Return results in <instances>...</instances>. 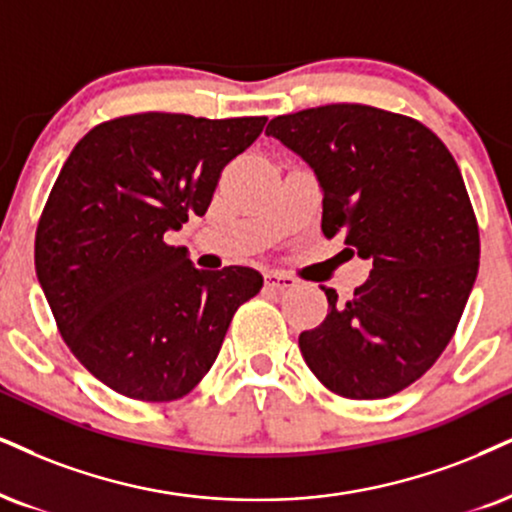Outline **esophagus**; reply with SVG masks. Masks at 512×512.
I'll list each match as a JSON object with an SVG mask.
<instances>
[{
    "mask_svg": "<svg viewBox=\"0 0 512 512\" xmlns=\"http://www.w3.org/2000/svg\"><path fill=\"white\" fill-rule=\"evenodd\" d=\"M266 285L270 289H277V292H285V289L296 287V280L287 273H268L266 275Z\"/></svg>",
    "mask_w": 512,
    "mask_h": 512,
    "instance_id": "34e87169",
    "label": "esophagus"
}]
</instances>
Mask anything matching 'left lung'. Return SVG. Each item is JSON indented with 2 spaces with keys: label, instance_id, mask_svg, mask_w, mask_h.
<instances>
[{
  "label": "left lung",
  "instance_id": "1",
  "mask_svg": "<svg viewBox=\"0 0 512 512\" xmlns=\"http://www.w3.org/2000/svg\"><path fill=\"white\" fill-rule=\"evenodd\" d=\"M266 135L323 187V235L372 258L349 301L323 287L327 318L301 332L313 375L353 401L399 394L456 334L479 270V227L451 151L420 121L365 104L277 116Z\"/></svg>",
  "mask_w": 512,
  "mask_h": 512
}]
</instances>
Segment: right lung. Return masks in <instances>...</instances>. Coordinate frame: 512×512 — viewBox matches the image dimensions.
Instances as JSON below:
<instances>
[{"mask_svg": "<svg viewBox=\"0 0 512 512\" xmlns=\"http://www.w3.org/2000/svg\"><path fill=\"white\" fill-rule=\"evenodd\" d=\"M266 121L132 113L94 125L63 163L37 223V280L73 356L121 396H187L261 292L256 270H197L166 232L204 216Z\"/></svg>", "mask_w": 512, "mask_h": 512, "instance_id": "right-lung-1", "label": "right lung"}]
</instances>
